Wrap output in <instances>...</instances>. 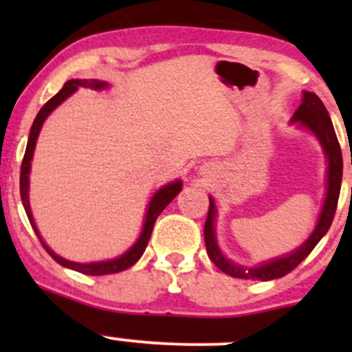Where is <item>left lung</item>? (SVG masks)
Segmentation results:
<instances>
[{"label":"left lung","mask_w":352,"mask_h":352,"mask_svg":"<svg viewBox=\"0 0 352 352\" xmlns=\"http://www.w3.org/2000/svg\"><path fill=\"white\" fill-rule=\"evenodd\" d=\"M291 122H298L300 126L310 129L315 136L318 138L320 144L324 146L325 155L329 160L327 168V197H325L324 208H322L320 218H318L317 228L310 235L300 248L291 252L286 257H279L276 261L262 264L258 267H242L233 262H230L225 255L219 252L218 245H216L214 236V202L209 197V211L208 218L204 223V242L206 250H208L209 258L212 264L219 269V271L226 272L228 276L240 279H254V281H271V279L283 278V276L289 274L293 269L298 267V264L305 261L314 250L315 245L322 240V236L329 232L330 225H332L333 214L337 209V201H339L340 194V182H342V151H340L339 141H337L336 131H333L332 120H330L327 109H325L324 102L311 91H305L303 102L294 112ZM352 163V158H351Z\"/></svg>","instance_id":"left-lung-1"}]
</instances>
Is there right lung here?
<instances>
[{"instance_id": "right-lung-1", "label": "right lung", "mask_w": 352, "mask_h": 352, "mask_svg": "<svg viewBox=\"0 0 352 352\" xmlns=\"http://www.w3.org/2000/svg\"><path fill=\"white\" fill-rule=\"evenodd\" d=\"M78 87H85V88H94V90H102V88L107 87L105 81L100 80H69L66 81L65 87L47 102L41 110H38L37 117H35L34 124H32V129H30V136H28V143H27V150H25L23 160H22V168H20V196H22V202H23V208L25 212L28 216V221H30L32 228H34L35 235L38 236L41 240L42 247L47 250V254L54 258L58 264L65 265L67 269H73V271L81 272V274H88V276H104V274H113V272H120L124 269H129L131 265L136 264L138 261L141 258L143 255L144 248H146L148 242H150V236L151 232H153V226L156 218H158L160 212L173 201V197L182 190V182L177 180V182L168 184V186L162 187L158 192L155 194L153 199L150 201V206H148V212H146V219H144V226H143V232H141V236L138 239V242L129 248L124 255L120 257L113 258V261H105V262H91V264H78V262H71L66 261V258L59 257L56 255L51 248L47 247L44 242H42L41 235L37 232V226H35L34 218H32V211H30V204H28V172H30V162H32V155H34V148L35 143H37V136L41 133V127L44 124L45 117L52 112L56 107H58L61 102H65L74 90H78Z\"/></svg>"}]
</instances>
